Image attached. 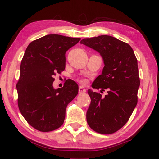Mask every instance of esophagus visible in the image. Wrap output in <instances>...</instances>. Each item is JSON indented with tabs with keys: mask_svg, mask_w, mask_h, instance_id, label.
<instances>
[{
	"mask_svg": "<svg viewBox=\"0 0 159 159\" xmlns=\"http://www.w3.org/2000/svg\"><path fill=\"white\" fill-rule=\"evenodd\" d=\"M78 92H79L80 94H81V93H84L86 92V89L82 86H80L79 89H78Z\"/></svg>",
	"mask_w": 159,
	"mask_h": 159,
	"instance_id": "esophagus-1",
	"label": "esophagus"
}]
</instances>
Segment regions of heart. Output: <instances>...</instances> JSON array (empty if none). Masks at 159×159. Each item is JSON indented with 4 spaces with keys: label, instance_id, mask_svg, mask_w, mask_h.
I'll return each instance as SVG.
<instances>
[{
    "label": "heart",
    "instance_id": "obj_1",
    "mask_svg": "<svg viewBox=\"0 0 159 159\" xmlns=\"http://www.w3.org/2000/svg\"><path fill=\"white\" fill-rule=\"evenodd\" d=\"M80 81L81 82V83H85V80H80Z\"/></svg>",
    "mask_w": 159,
    "mask_h": 159
}]
</instances>
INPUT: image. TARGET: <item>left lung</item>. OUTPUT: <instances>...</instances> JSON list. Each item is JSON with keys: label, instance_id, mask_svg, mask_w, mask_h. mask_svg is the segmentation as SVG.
I'll return each instance as SVG.
<instances>
[{"label": "left lung", "instance_id": "8db88e82", "mask_svg": "<svg viewBox=\"0 0 159 159\" xmlns=\"http://www.w3.org/2000/svg\"><path fill=\"white\" fill-rule=\"evenodd\" d=\"M81 43L98 52L104 61L102 73L92 86L108 91L103 97L88 90L91 103L86 120L96 132L113 134L125 125L137 104L140 84L137 60L128 43L110 35L84 39Z\"/></svg>", "mask_w": 159, "mask_h": 159}]
</instances>
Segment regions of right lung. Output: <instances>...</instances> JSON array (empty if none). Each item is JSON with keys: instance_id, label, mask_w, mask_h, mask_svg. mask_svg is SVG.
<instances>
[{"instance_id": "right-lung-1", "label": "right lung", "mask_w": 159, "mask_h": 159, "mask_svg": "<svg viewBox=\"0 0 159 159\" xmlns=\"http://www.w3.org/2000/svg\"><path fill=\"white\" fill-rule=\"evenodd\" d=\"M81 40L49 34L32 41L21 62L16 84L19 109L30 125L47 132L64 123L67 105L78 93L73 80L62 88L54 89V75L65 68V52Z\"/></svg>"}]
</instances>
